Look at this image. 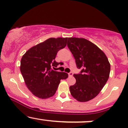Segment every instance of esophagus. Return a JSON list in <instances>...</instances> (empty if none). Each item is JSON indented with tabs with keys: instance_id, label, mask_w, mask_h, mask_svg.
I'll return each mask as SVG.
<instances>
[{
	"instance_id": "1",
	"label": "esophagus",
	"mask_w": 128,
	"mask_h": 128,
	"mask_svg": "<svg viewBox=\"0 0 128 128\" xmlns=\"http://www.w3.org/2000/svg\"><path fill=\"white\" fill-rule=\"evenodd\" d=\"M73 75H74V74H73V72H70L68 73V76H69L70 77L72 76Z\"/></svg>"
}]
</instances>
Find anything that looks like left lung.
Returning a JSON list of instances; mask_svg holds the SVG:
<instances>
[{
    "label": "left lung",
    "instance_id": "left-lung-1",
    "mask_svg": "<svg viewBox=\"0 0 128 128\" xmlns=\"http://www.w3.org/2000/svg\"><path fill=\"white\" fill-rule=\"evenodd\" d=\"M67 47L80 73L74 74L76 83L70 87L71 95L80 102L95 98L106 84L110 66L106 54L88 39L68 38Z\"/></svg>",
    "mask_w": 128,
    "mask_h": 128
}]
</instances>
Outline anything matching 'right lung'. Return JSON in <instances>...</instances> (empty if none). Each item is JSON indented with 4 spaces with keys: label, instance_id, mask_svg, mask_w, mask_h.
I'll use <instances>...</instances> for the list:
<instances>
[{
    "label": "right lung",
    "instance_id": "add662e5",
    "mask_svg": "<svg viewBox=\"0 0 128 128\" xmlns=\"http://www.w3.org/2000/svg\"><path fill=\"white\" fill-rule=\"evenodd\" d=\"M67 38H49L29 49L22 56L20 69L28 89L41 99L53 96L61 80L68 78L65 72L54 71L61 62L55 58L58 52L66 46Z\"/></svg>",
    "mask_w": 128,
    "mask_h": 128
}]
</instances>
